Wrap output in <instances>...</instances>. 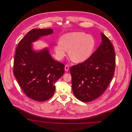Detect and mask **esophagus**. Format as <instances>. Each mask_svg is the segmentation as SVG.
I'll use <instances>...</instances> for the list:
<instances>
[{
    "mask_svg": "<svg viewBox=\"0 0 132 132\" xmlns=\"http://www.w3.org/2000/svg\"><path fill=\"white\" fill-rule=\"evenodd\" d=\"M65 71H68L69 70V66L68 65H66L65 66Z\"/></svg>",
    "mask_w": 132,
    "mask_h": 132,
    "instance_id": "1",
    "label": "esophagus"
}]
</instances>
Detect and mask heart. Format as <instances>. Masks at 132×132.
Wrapping results in <instances>:
<instances>
[{"instance_id": "1", "label": "heart", "mask_w": 132, "mask_h": 132, "mask_svg": "<svg viewBox=\"0 0 132 132\" xmlns=\"http://www.w3.org/2000/svg\"><path fill=\"white\" fill-rule=\"evenodd\" d=\"M54 46L57 59H62L68 53L76 62L86 61L91 56L95 45V40L90 35L81 31H74L64 35Z\"/></svg>"}]
</instances>
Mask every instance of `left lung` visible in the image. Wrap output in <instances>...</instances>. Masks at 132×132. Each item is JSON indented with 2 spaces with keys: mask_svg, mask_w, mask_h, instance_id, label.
<instances>
[{
  "mask_svg": "<svg viewBox=\"0 0 132 132\" xmlns=\"http://www.w3.org/2000/svg\"><path fill=\"white\" fill-rule=\"evenodd\" d=\"M101 44L86 61L71 67L72 86L76 98L90 102L100 96L111 81L115 53L109 39L101 32Z\"/></svg>",
  "mask_w": 132,
  "mask_h": 132,
  "instance_id": "8db88e82",
  "label": "left lung"
}]
</instances>
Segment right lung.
Here are the masks:
<instances>
[{
	"label": "right lung",
	"instance_id": "obj_1",
	"mask_svg": "<svg viewBox=\"0 0 132 132\" xmlns=\"http://www.w3.org/2000/svg\"><path fill=\"white\" fill-rule=\"evenodd\" d=\"M53 32L51 29H32L19 42L16 50L14 74L26 95L34 101L51 98L55 82L64 73V65L52 58L47 47L33 48V43Z\"/></svg>",
	"mask_w": 132,
	"mask_h": 132
}]
</instances>
